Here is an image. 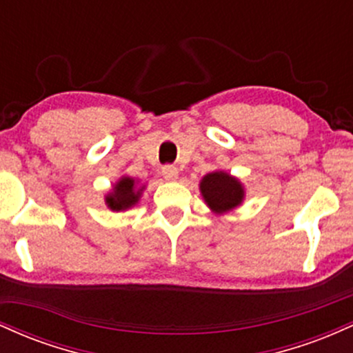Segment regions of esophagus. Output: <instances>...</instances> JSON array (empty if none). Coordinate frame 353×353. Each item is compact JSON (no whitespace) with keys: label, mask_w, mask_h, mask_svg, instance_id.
I'll list each match as a JSON object with an SVG mask.
<instances>
[{"label":"esophagus","mask_w":353,"mask_h":353,"mask_svg":"<svg viewBox=\"0 0 353 353\" xmlns=\"http://www.w3.org/2000/svg\"><path fill=\"white\" fill-rule=\"evenodd\" d=\"M163 176L165 181H176L179 177V171L174 165H164L163 168Z\"/></svg>","instance_id":"34e87169"}]
</instances>
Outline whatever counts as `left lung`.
Returning a JSON list of instances; mask_svg holds the SVG:
<instances>
[{"label":"left lung","instance_id":"8db88e82","mask_svg":"<svg viewBox=\"0 0 353 353\" xmlns=\"http://www.w3.org/2000/svg\"><path fill=\"white\" fill-rule=\"evenodd\" d=\"M201 194L205 204L216 214H225L236 209L244 201V185L237 177L224 171L205 174L199 184Z\"/></svg>","mask_w":353,"mask_h":353}]
</instances>
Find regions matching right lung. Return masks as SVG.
Masks as SVG:
<instances>
[{
	"label": "right lung",
	"instance_id": "obj_1",
	"mask_svg": "<svg viewBox=\"0 0 353 353\" xmlns=\"http://www.w3.org/2000/svg\"><path fill=\"white\" fill-rule=\"evenodd\" d=\"M144 185L137 188V182L132 177H121L119 181L112 185L111 192L106 196V204L111 210H125L131 209L132 205L137 204L141 194H143Z\"/></svg>",
	"mask_w": 353,
	"mask_h": 353
}]
</instances>
